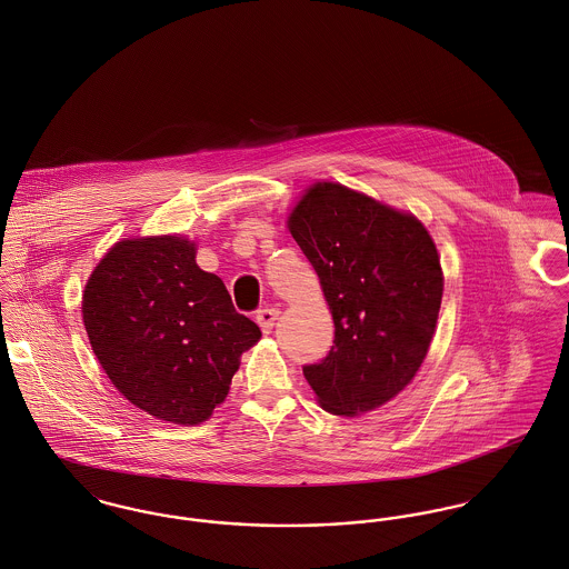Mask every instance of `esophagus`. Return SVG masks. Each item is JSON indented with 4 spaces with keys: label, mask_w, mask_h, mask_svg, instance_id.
Returning <instances> with one entry per match:
<instances>
[{
    "label": "esophagus",
    "mask_w": 569,
    "mask_h": 569,
    "mask_svg": "<svg viewBox=\"0 0 569 569\" xmlns=\"http://www.w3.org/2000/svg\"><path fill=\"white\" fill-rule=\"evenodd\" d=\"M278 315H280V310L276 309V307H264V309H260L259 312H257V321H259L260 330H262V332H271L273 321L278 319Z\"/></svg>",
    "instance_id": "obj_1"
}]
</instances>
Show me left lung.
Masks as SVG:
<instances>
[{"label": "left lung", "instance_id": "obj_1", "mask_svg": "<svg viewBox=\"0 0 569 569\" xmlns=\"http://www.w3.org/2000/svg\"><path fill=\"white\" fill-rule=\"evenodd\" d=\"M289 230L319 276L335 321L326 359L305 378L332 415L365 413L413 380L430 348L443 273L428 230L332 182H317Z\"/></svg>", "mask_w": 569, "mask_h": 569}]
</instances>
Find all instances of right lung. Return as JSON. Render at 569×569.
Masks as SVG:
<instances>
[{"label":"right lung","instance_id":"add662e5","mask_svg":"<svg viewBox=\"0 0 569 569\" xmlns=\"http://www.w3.org/2000/svg\"><path fill=\"white\" fill-rule=\"evenodd\" d=\"M82 319L110 382L158 419L196 426L228 396L260 328L180 237L128 239L91 273Z\"/></svg>","mask_w":569,"mask_h":569}]
</instances>
